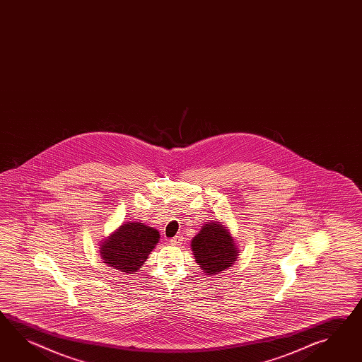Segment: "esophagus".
I'll return each mask as SVG.
<instances>
[{"instance_id":"34e87169","label":"esophagus","mask_w":362,"mask_h":362,"mask_svg":"<svg viewBox=\"0 0 362 362\" xmlns=\"http://www.w3.org/2000/svg\"><path fill=\"white\" fill-rule=\"evenodd\" d=\"M183 242V237L182 235H175L174 238L170 239L171 245H180Z\"/></svg>"}]
</instances>
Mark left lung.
<instances>
[{"label": "left lung", "instance_id": "8db88e82", "mask_svg": "<svg viewBox=\"0 0 362 362\" xmlns=\"http://www.w3.org/2000/svg\"><path fill=\"white\" fill-rule=\"evenodd\" d=\"M196 263L203 268L204 274H220L235 262L237 250L229 235L218 222L205 223L202 231L192 239Z\"/></svg>", "mask_w": 362, "mask_h": 362}]
</instances>
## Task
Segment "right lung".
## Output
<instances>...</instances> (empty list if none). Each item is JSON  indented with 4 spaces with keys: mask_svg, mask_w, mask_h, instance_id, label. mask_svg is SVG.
<instances>
[{
    "mask_svg": "<svg viewBox=\"0 0 362 362\" xmlns=\"http://www.w3.org/2000/svg\"><path fill=\"white\" fill-rule=\"evenodd\" d=\"M159 233L141 222H128L105 240L100 255L105 263L120 272H137L158 243Z\"/></svg>",
    "mask_w": 362,
    "mask_h": 362,
    "instance_id": "obj_1",
    "label": "right lung"
}]
</instances>
